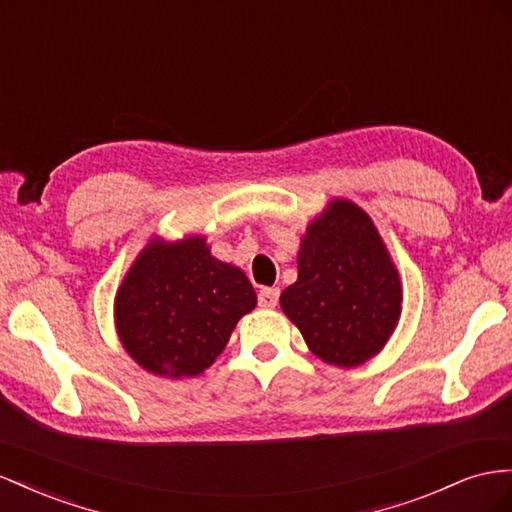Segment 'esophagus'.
Segmentation results:
<instances>
[{
	"label": "esophagus",
	"instance_id": "obj_1",
	"mask_svg": "<svg viewBox=\"0 0 512 512\" xmlns=\"http://www.w3.org/2000/svg\"><path fill=\"white\" fill-rule=\"evenodd\" d=\"M280 299V288H260L258 290V306L260 308H275Z\"/></svg>",
	"mask_w": 512,
	"mask_h": 512
}]
</instances>
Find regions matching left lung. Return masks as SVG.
Wrapping results in <instances>:
<instances>
[{
	"instance_id": "left-lung-1",
	"label": "left lung",
	"mask_w": 512,
	"mask_h": 512,
	"mask_svg": "<svg viewBox=\"0 0 512 512\" xmlns=\"http://www.w3.org/2000/svg\"><path fill=\"white\" fill-rule=\"evenodd\" d=\"M297 282L280 306L323 362L353 368L375 357L400 319L398 271L357 204L336 198L301 239Z\"/></svg>"
}]
</instances>
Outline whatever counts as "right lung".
I'll list each match as a JSON object with an SVG mask.
<instances>
[{
    "mask_svg": "<svg viewBox=\"0 0 512 512\" xmlns=\"http://www.w3.org/2000/svg\"><path fill=\"white\" fill-rule=\"evenodd\" d=\"M256 308L247 275L211 256L204 237L153 239L116 293L118 338L144 370L196 377L224 351L234 325Z\"/></svg>",
    "mask_w": 512,
    "mask_h": 512,
    "instance_id": "1",
    "label": "right lung"
}]
</instances>
